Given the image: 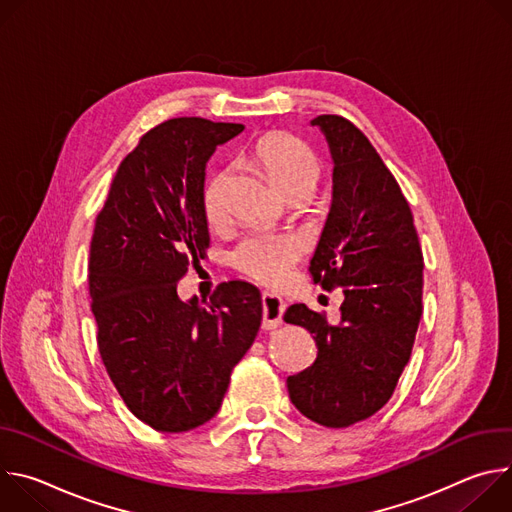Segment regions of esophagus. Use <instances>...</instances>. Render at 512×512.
Masks as SVG:
<instances>
[{
	"label": "esophagus",
	"mask_w": 512,
	"mask_h": 512,
	"mask_svg": "<svg viewBox=\"0 0 512 512\" xmlns=\"http://www.w3.org/2000/svg\"><path fill=\"white\" fill-rule=\"evenodd\" d=\"M261 304H263V330H273L281 324V318H283V310H285V302L275 296V294H269V291H265V294L261 296Z\"/></svg>",
	"instance_id": "esophagus-1"
}]
</instances>
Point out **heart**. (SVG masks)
Wrapping results in <instances>:
<instances>
[{
    "mask_svg": "<svg viewBox=\"0 0 512 512\" xmlns=\"http://www.w3.org/2000/svg\"><path fill=\"white\" fill-rule=\"evenodd\" d=\"M251 160L283 196H306L320 178V164L308 145L287 133H269L251 150ZM229 172L221 170L208 178L202 190V208L210 225L227 214ZM302 255V243L289 235H249L237 243L231 263L245 275L265 285L283 283Z\"/></svg>",
    "mask_w": 512,
    "mask_h": 512,
    "instance_id": "1",
    "label": "heart"
}]
</instances>
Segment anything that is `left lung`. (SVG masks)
Segmentation results:
<instances>
[{
  "label": "left lung",
  "instance_id": "8db88e82",
  "mask_svg": "<svg viewBox=\"0 0 512 512\" xmlns=\"http://www.w3.org/2000/svg\"><path fill=\"white\" fill-rule=\"evenodd\" d=\"M334 162L332 204L310 273L326 291L342 289L340 322L304 304L283 320L314 334L312 367L287 377L291 403L326 427L375 415L409 362L421 318L423 255L397 180L358 127L340 115L310 121Z\"/></svg>",
  "mask_w": 512,
  "mask_h": 512
}]
</instances>
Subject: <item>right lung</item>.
Returning <instances> with one entry per match:
<instances>
[{
  "mask_svg": "<svg viewBox=\"0 0 512 512\" xmlns=\"http://www.w3.org/2000/svg\"><path fill=\"white\" fill-rule=\"evenodd\" d=\"M243 129L202 117L160 123L121 162L95 221L99 352L129 411L158 431H190L216 415L261 326V294L247 281H223L206 306L176 291L210 241L206 162Z\"/></svg>",
  "mask_w": 512,
  "mask_h": 512,
  "instance_id": "add662e5",
  "label": "right lung"
}]
</instances>
